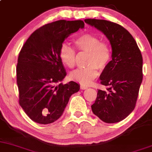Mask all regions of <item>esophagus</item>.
<instances>
[{
	"mask_svg": "<svg viewBox=\"0 0 152 152\" xmlns=\"http://www.w3.org/2000/svg\"><path fill=\"white\" fill-rule=\"evenodd\" d=\"M80 88L82 89V90H84V89L88 88V86H83V85H81L80 86Z\"/></svg>",
	"mask_w": 152,
	"mask_h": 152,
	"instance_id": "esophagus-1",
	"label": "esophagus"
}]
</instances>
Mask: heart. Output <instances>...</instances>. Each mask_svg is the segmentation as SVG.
<instances>
[{"mask_svg": "<svg viewBox=\"0 0 152 152\" xmlns=\"http://www.w3.org/2000/svg\"><path fill=\"white\" fill-rule=\"evenodd\" d=\"M74 43L77 50L88 53L86 64L88 66L75 70L70 77L83 85H89L98 76V68L104 70L110 64L112 49L108 42L101 41L99 37L91 34L79 36L74 40ZM59 56L64 64L70 69L74 68L76 64V51L74 48L67 44H62Z\"/></svg>", "mask_w": 152, "mask_h": 152, "instance_id": "obj_1", "label": "heart"}]
</instances>
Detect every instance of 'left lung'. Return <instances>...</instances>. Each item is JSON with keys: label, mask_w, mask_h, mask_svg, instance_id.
<instances>
[{"label": "left lung", "mask_w": 152, "mask_h": 152, "mask_svg": "<svg viewBox=\"0 0 152 152\" xmlns=\"http://www.w3.org/2000/svg\"><path fill=\"white\" fill-rule=\"evenodd\" d=\"M101 31L112 48V60L100 75L105 91L98 89L92 112L105 123H116L127 117L135 107L143 80V58L135 40L127 30L104 20L86 19Z\"/></svg>", "instance_id": "8db88e82"}]
</instances>
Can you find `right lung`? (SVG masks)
I'll use <instances>...</instances> for the list:
<instances>
[{
  "instance_id": "add662e5",
  "label": "right lung",
  "mask_w": 152,
  "mask_h": 152,
  "mask_svg": "<svg viewBox=\"0 0 152 152\" xmlns=\"http://www.w3.org/2000/svg\"><path fill=\"white\" fill-rule=\"evenodd\" d=\"M83 20H58L36 30L23 45L17 64L19 103L35 122L48 124L61 116L71 95L79 91L74 81L59 83L66 72L59 56L66 38L84 27Z\"/></svg>"
}]
</instances>
